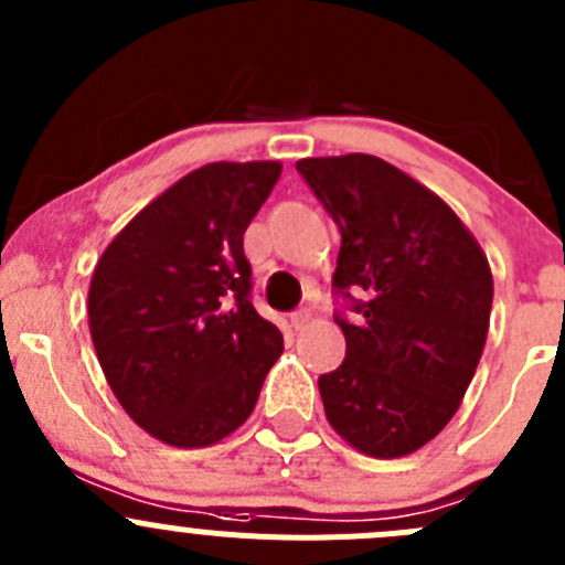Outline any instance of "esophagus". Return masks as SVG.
Returning <instances> with one entry per match:
<instances>
[{
	"label": "esophagus",
	"mask_w": 565,
	"mask_h": 565,
	"mask_svg": "<svg viewBox=\"0 0 565 565\" xmlns=\"http://www.w3.org/2000/svg\"><path fill=\"white\" fill-rule=\"evenodd\" d=\"M309 319H311V311L309 309H298V311H292L289 322H292L295 330H303L306 324H309Z\"/></svg>",
	"instance_id": "obj_1"
}]
</instances>
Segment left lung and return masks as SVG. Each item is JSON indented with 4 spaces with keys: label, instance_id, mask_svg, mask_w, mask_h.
Returning <instances> with one entry per match:
<instances>
[{
    "label": "left lung",
    "instance_id": "left-lung-1",
    "mask_svg": "<svg viewBox=\"0 0 565 565\" xmlns=\"http://www.w3.org/2000/svg\"><path fill=\"white\" fill-rule=\"evenodd\" d=\"M341 232L333 319L347 355L319 377L330 426L358 451L396 459L454 418L476 374L492 273L440 196L374 156L295 163Z\"/></svg>",
    "mask_w": 565,
    "mask_h": 565
}]
</instances>
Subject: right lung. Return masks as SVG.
<instances>
[{
	"instance_id": "obj_1",
	"label": "right lung",
	"mask_w": 565,
	"mask_h": 565,
	"mask_svg": "<svg viewBox=\"0 0 565 565\" xmlns=\"http://www.w3.org/2000/svg\"><path fill=\"white\" fill-rule=\"evenodd\" d=\"M281 163H207L104 250L89 333L114 396L158 440L204 448L246 424L284 339L250 303L243 235Z\"/></svg>"
}]
</instances>
